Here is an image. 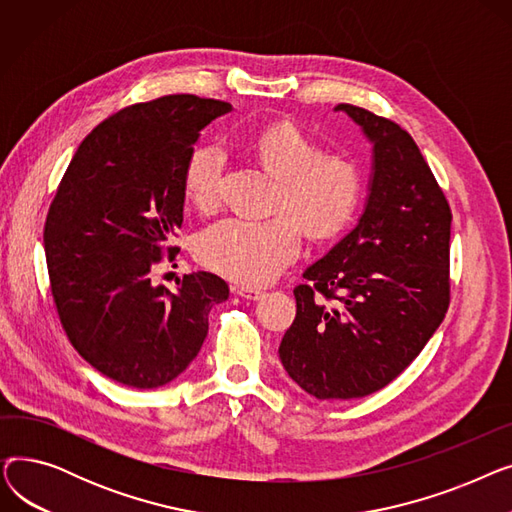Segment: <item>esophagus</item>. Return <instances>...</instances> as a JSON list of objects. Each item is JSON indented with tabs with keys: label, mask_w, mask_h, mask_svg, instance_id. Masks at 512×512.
I'll use <instances>...</instances> for the list:
<instances>
[{
	"label": "esophagus",
	"mask_w": 512,
	"mask_h": 512,
	"mask_svg": "<svg viewBox=\"0 0 512 512\" xmlns=\"http://www.w3.org/2000/svg\"><path fill=\"white\" fill-rule=\"evenodd\" d=\"M234 292L238 294V297L247 299V301H259V299H263V297H265V292H263V290H259V288H245V286H236V288H234Z\"/></svg>",
	"instance_id": "34e87169"
}]
</instances>
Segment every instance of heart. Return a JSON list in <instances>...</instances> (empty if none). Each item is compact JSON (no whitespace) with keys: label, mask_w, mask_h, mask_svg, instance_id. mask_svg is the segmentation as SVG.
Wrapping results in <instances>:
<instances>
[{"label":"heart","mask_w":512,"mask_h":512,"mask_svg":"<svg viewBox=\"0 0 512 512\" xmlns=\"http://www.w3.org/2000/svg\"><path fill=\"white\" fill-rule=\"evenodd\" d=\"M255 155L280 180L270 220L224 218L207 226L195 245L197 259L238 284L263 286L282 274L301 253L303 230L317 240L344 232L363 199V172L353 157L321 153L319 145L294 124L259 132ZM226 151L199 145L182 172L184 195L199 211L222 203Z\"/></svg>","instance_id":"1"}]
</instances>
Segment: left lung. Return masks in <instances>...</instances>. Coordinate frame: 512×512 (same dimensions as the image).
Returning a JSON list of instances; mask_svg holds the SVG:
<instances>
[{"label":"left lung","instance_id":"obj_1","mask_svg":"<svg viewBox=\"0 0 512 512\" xmlns=\"http://www.w3.org/2000/svg\"><path fill=\"white\" fill-rule=\"evenodd\" d=\"M373 141V180L357 228L294 288L280 344L290 378L319 400L386 388L434 336L450 305L452 211L411 134L340 103Z\"/></svg>","mask_w":512,"mask_h":512}]
</instances>
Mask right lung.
Segmentation results:
<instances>
[{
  "label": "right lung",
  "mask_w": 512,
  "mask_h": 512,
  "mask_svg": "<svg viewBox=\"0 0 512 512\" xmlns=\"http://www.w3.org/2000/svg\"><path fill=\"white\" fill-rule=\"evenodd\" d=\"M232 110L220 99L164 95L132 103L95 126L53 197L43 245L53 307L76 353L105 378L159 388L201 351L207 315L228 299L209 272L153 286L174 261L182 172L199 130Z\"/></svg>",
  "instance_id": "1"
}]
</instances>
